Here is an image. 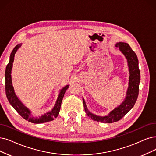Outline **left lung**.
Wrapping results in <instances>:
<instances>
[{"label":"left lung","mask_w":156,"mask_h":156,"mask_svg":"<svg viewBox=\"0 0 156 156\" xmlns=\"http://www.w3.org/2000/svg\"><path fill=\"white\" fill-rule=\"evenodd\" d=\"M115 46L116 47L119 48L120 51L125 55L127 59L129 65L130 76L129 88L125 101L119 106L111 111L108 116H99L90 113L87 109L84 100L83 98L86 115L90 117L93 120L107 123H113L120 120L133 108L138 97L140 82V71L138 67V59L136 53L133 51L128 43L118 42Z\"/></svg>","instance_id":"8db88e82"}]
</instances>
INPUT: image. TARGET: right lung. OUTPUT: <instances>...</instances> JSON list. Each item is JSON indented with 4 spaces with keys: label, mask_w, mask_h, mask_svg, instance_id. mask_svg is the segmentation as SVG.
<instances>
[{
    "label": "right lung",
    "mask_w": 156,
    "mask_h": 156,
    "mask_svg": "<svg viewBox=\"0 0 156 156\" xmlns=\"http://www.w3.org/2000/svg\"><path fill=\"white\" fill-rule=\"evenodd\" d=\"M21 45L22 44H18L16 45L15 47L13 48V51L11 52L10 55L9 62L7 65V66H6V68H5V89L6 97H7L8 101L9 102V103L11 104L12 106L14 108V109L18 112V113H19V115L22 118H23L25 120H27L28 122H32L34 123H45V122L52 121L54 119V118H56L59 115L62 100H63L65 93L66 90L68 88L69 85H66L60 91L56 103H55L54 108L52 109L51 111L48 112V113H47L44 115H42L41 117H39V118L33 117L31 116L30 111L27 108L24 106V105L22 104V102L19 101V99H18L17 97L15 95V93L13 90V87L12 86V83H11V73L12 66H13L15 54L17 51L18 48L20 47Z\"/></svg>",
    "instance_id": "1"
}]
</instances>
